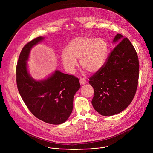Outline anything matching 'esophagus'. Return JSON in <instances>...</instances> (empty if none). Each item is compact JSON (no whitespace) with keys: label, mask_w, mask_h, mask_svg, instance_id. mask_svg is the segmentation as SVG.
<instances>
[{"label":"esophagus","mask_w":153,"mask_h":153,"mask_svg":"<svg viewBox=\"0 0 153 153\" xmlns=\"http://www.w3.org/2000/svg\"><path fill=\"white\" fill-rule=\"evenodd\" d=\"M80 83L81 84V85H84V84H85L86 83V80L85 79H83V78H81L80 79Z\"/></svg>","instance_id":"esophagus-1"}]
</instances>
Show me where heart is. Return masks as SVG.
Listing matches in <instances>:
<instances>
[{"instance_id":"obj_1","label":"heart","mask_w":153,"mask_h":153,"mask_svg":"<svg viewBox=\"0 0 153 153\" xmlns=\"http://www.w3.org/2000/svg\"><path fill=\"white\" fill-rule=\"evenodd\" d=\"M61 54L63 66L73 73L80 59L81 67L91 73L99 71L104 65L109 52L107 42L102 38L78 37L74 39Z\"/></svg>"}]
</instances>
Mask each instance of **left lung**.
Returning <instances> with one entry per match:
<instances>
[{
    "label": "left lung",
    "mask_w": 153,
    "mask_h": 153,
    "mask_svg": "<svg viewBox=\"0 0 153 153\" xmlns=\"http://www.w3.org/2000/svg\"><path fill=\"white\" fill-rule=\"evenodd\" d=\"M117 45L103 67L89 79L94 89V110L104 116L120 113L131 103L137 88L139 63L131 42L122 34L113 40Z\"/></svg>",
    "instance_id": "left-lung-1"
}]
</instances>
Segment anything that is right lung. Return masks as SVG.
Masks as SVG:
<instances>
[{
  "label": "right lung",
  "mask_w": 153,
  "mask_h": 153,
  "mask_svg": "<svg viewBox=\"0 0 153 153\" xmlns=\"http://www.w3.org/2000/svg\"><path fill=\"white\" fill-rule=\"evenodd\" d=\"M43 39V37H36L22 50L16 67L17 86L24 103L35 117L48 123L59 125L71 114L74 96L80 85L78 78L59 70L41 80L31 76L27 61L31 48Z\"/></svg>",
  "instance_id": "1"
}]
</instances>
